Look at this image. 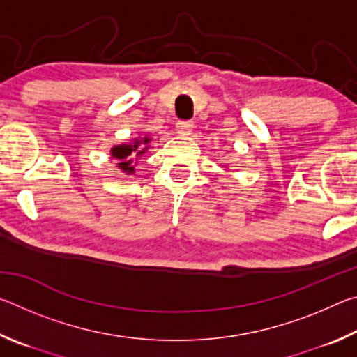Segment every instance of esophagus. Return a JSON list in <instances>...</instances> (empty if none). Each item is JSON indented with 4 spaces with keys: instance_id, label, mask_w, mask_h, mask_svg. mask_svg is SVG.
Instances as JSON below:
<instances>
[{
    "instance_id": "1",
    "label": "esophagus",
    "mask_w": 357,
    "mask_h": 357,
    "mask_svg": "<svg viewBox=\"0 0 357 357\" xmlns=\"http://www.w3.org/2000/svg\"><path fill=\"white\" fill-rule=\"evenodd\" d=\"M192 130H193V123H190V121H179L176 124V132L179 135L187 137L192 134Z\"/></svg>"
}]
</instances>
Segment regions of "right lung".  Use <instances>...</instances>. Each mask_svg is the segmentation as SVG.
Here are the masks:
<instances>
[{"label": "right lung", "instance_id": "obj_1", "mask_svg": "<svg viewBox=\"0 0 357 357\" xmlns=\"http://www.w3.org/2000/svg\"><path fill=\"white\" fill-rule=\"evenodd\" d=\"M149 143L151 138L148 135L137 137L130 142L114 144L110 149V155L112 159L116 160V167L121 172L126 174H134L137 165L135 159L142 157L143 154H146V151L149 149Z\"/></svg>", "mask_w": 357, "mask_h": 357}]
</instances>
